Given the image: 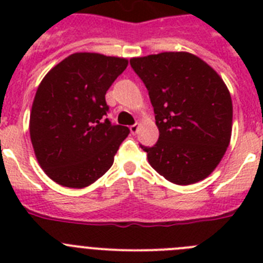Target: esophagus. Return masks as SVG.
<instances>
[{
	"mask_svg": "<svg viewBox=\"0 0 263 263\" xmlns=\"http://www.w3.org/2000/svg\"><path fill=\"white\" fill-rule=\"evenodd\" d=\"M138 130H139V124H134V125H132V126H130V133L133 134H137L138 133Z\"/></svg>",
	"mask_w": 263,
	"mask_h": 263,
	"instance_id": "34e87169",
	"label": "esophagus"
}]
</instances>
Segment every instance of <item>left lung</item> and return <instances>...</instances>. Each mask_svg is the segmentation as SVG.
<instances>
[{
  "mask_svg": "<svg viewBox=\"0 0 263 263\" xmlns=\"http://www.w3.org/2000/svg\"><path fill=\"white\" fill-rule=\"evenodd\" d=\"M145 83L159 139L145 147L150 166L168 182L188 185L215 171L232 137L233 105L217 72L194 53L132 58Z\"/></svg>",
  "mask_w": 263,
  "mask_h": 263,
  "instance_id": "8db88e82",
  "label": "left lung"
}]
</instances>
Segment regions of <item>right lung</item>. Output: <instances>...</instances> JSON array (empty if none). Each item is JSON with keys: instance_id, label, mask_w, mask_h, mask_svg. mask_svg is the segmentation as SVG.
<instances>
[{"instance_id": "add662e5", "label": "right lung", "mask_w": 263, "mask_h": 263, "mask_svg": "<svg viewBox=\"0 0 263 263\" xmlns=\"http://www.w3.org/2000/svg\"><path fill=\"white\" fill-rule=\"evenodd\" d=\"M127 63L75 52L41 81L30 111V138L39 166L58 184L88 187L113 164L129 129L105 118V93Z\"/></svg>"}]
</instances>
